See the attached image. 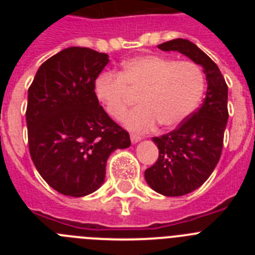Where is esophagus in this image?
Returning <instances> with one entry per match:
<instances>
[{
	"instance_id": "1",
	"label": "esophagus",
	"mask_w": 255,
	"mask_h": 255,
	"mask_svg": "<svg viewBox=\"0 0 255 255\" xmlns=\"http://www.w3.org/2000/svg\"><path fill=\"white\" fill-rule=\"evenodd\" d=\"M130 139H131V143H132V144H135V143H138V141H140V140H141V136H140V135H135V134H132L131 136H130Z\"/></svg>"
}]
</instances>
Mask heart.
Listing matches in <instances>:
<instances>
[{"instance_id":"heart-1","label":"heart","mask_w":255,"mask_h":255,"mask_svg":"<svg viewBox=\"0 0 255 255\" xmlns=\"http://www.w3.org/2000/svg\"><path fill=\"white\" fill-rule=\"evenodd\" d=\"M204 88V74L194 62L147 55L124 62L119 75L101 74L93 93L119 121L126 114L129 93H139V107L128 115L125 125L131 131H147L157 123L163 129L181 125L199 106Z\"/></svg>"}]
</instances>
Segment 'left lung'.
<instances>
[{"label":"left lung","mask_w":255,"mask_h":255,"mask_svg":"<svg viewBox=\"0 0 255 255\" xmlns=\"http://www.w3.org/2000/svg\"><path fill=\"white\" fill-rule=\"evenodd\" d=\"M158 48L177 51L203 67L206 74L207 93L202 106L176 130L152 139L159 155L144 172L154 191L166 197H181L203 185L220 161L229 120L227 85L217 65L190 40L177 38Z\"/></svg>","instance_id":"left-lung-1"}]
</instances>
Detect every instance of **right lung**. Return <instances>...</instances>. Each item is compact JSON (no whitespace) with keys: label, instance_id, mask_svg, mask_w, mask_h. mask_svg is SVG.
I'll list each match as a JSON object with an SVG mask.
<instances>
[{"label":"right lung","instance_id":"add662e5","mask_svg":"<svg viewBox=\"0 0 255 255\" xmlns=\"http://www.w3.org/2000/svg\"><path fill=\"white\" fill-rule=\"evenodd\" d=\"M108 61L106 53L69 47L40 65L29 88V152L40 176L61 194L98 190L108 157L131 144L93 93Z\"/></svg>","mask_w":255,"mask_h":255}]
</instances>
